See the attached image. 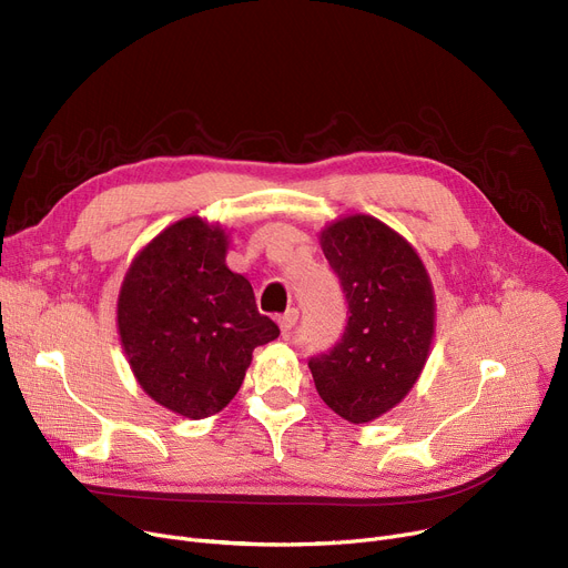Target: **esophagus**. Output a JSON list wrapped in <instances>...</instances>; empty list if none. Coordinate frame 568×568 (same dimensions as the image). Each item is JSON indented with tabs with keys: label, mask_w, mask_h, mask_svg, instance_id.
I'll use <instances>...</instances> for the list:
<instances>
[{
	"label": "esophagus",
	"mask_w": 568,
	"mask_h": 568,
	"mask_svg": "<svg viewBox=\"0 0 568 568\" xmlns=\"http://www.w3.org/2000/svg\"><path fill=\"white\" fill-rule=\"evenodd\" d=\"M296 320H300V311H296V308H290L287 313L278 315V326H281L283 336H287L292 332V326L296 324Z\"/></svg>",
	"instance_id": "obj_1"
}]
</instances>
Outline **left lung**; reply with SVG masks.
I'll list each match as a JSON object with an SVG mask.
<instances>
[{"instance_id":"obj_1","label":"left lung","mask_w":568,"mask_h":568,"mask_svg":"<svg viewBox=\"0 0 568 568\" xmlns=\"http://www.w3.org/2000/svg\"><path fill=\"white\" fill-rule=\"evenodd\" d=\"M320 246L341 278L349 320L334 349L308 368L326 405L349 424H368L409 394L428 362L433 283L407 239L368 214L332 221Z\"/></svg>"}]
</instances>
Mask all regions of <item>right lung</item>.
Listing matches in <instances>:
<instances>
[{
	"label": "right lung",
	"mask_w": 568,
	"mask_h": 568,
	"mask_svg": "<svg viewBox=\"0 0 568 568\" xmlns=\"http://www.w3.org/2000/svg\"><path fill=\"white\" fill-rule=\"evenodd\" d=\"M227 232L189 216L131 262L116 329L149 398L186 419L221 412L239 392L257 345L281 329L257 313L251 283L225 264Z\"/></svg>",
	"instance_id": "obj_1"
}]
</instances>
